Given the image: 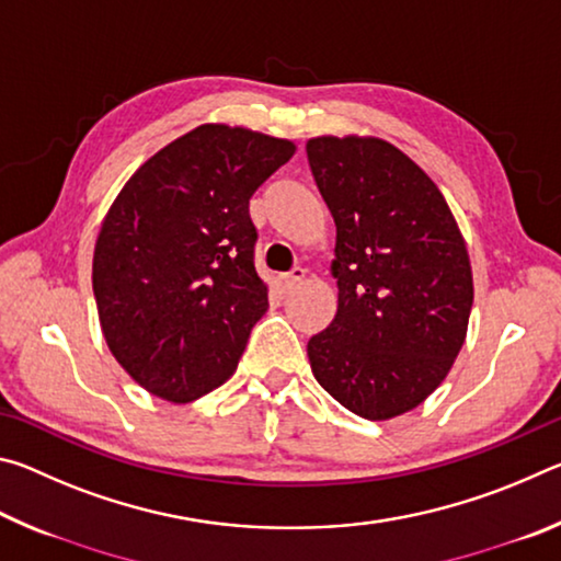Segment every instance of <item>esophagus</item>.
Masks as SVG:
<instances>
[{
  "label": "esophagus",
  "mask_w": 561,
  "mask_h": 561,
  "mask_svg": "<svg viewBox=\"0 0 561 561\" xmlns=\"http://www.w3.org/2000/svg\"><path fill=\"white\" fill-rule=\"evenodd\" d=\"M304 282V270L301 267H294L289 274H284V277L277 279V287L282 294H289L299 287V284Z\"/></svg>",
  "instance_id": "34e87169"
}]
</instances>
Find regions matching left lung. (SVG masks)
<instances>
[{
	"instance_id": "obj_1",
	"label": "left lung",
	"mask_w": 561,
	"mask_h": 561,
	"mask_svg": "<svg viewBox=\"0 0 561 561\" xmlns=\"http://www.w3.org/2000/svg\"><path fill=\"white\" fill-rule=\"evenodd\" d=\"M311 175L336 225L334 321L307 344L329 396L366 421L421 405L468 334L472 270L438 185L381 138L319 136Z\"/></svg>"
}]
</instances>
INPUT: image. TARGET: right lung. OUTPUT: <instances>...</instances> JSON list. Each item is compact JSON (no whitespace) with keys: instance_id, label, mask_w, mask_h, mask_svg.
<instances>
[{"instance_id":"1","label":"right lung","mask_w":561,"mask_h":561,"mask_svg":"<svg viewBox=\"0 0 561 561\" xmlns=\"http://www.w3.org/2000/svg\"><path fill=\"white\" fill-rule=\"evenodd\" d=\"M294 150L205 123L148 158L103 217L91 274L101 331L148 393L190 403L234 374L270 307L250 197Z\"/></svg>"}]
</instances>
